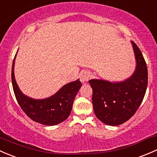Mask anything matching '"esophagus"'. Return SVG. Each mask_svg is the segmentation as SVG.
<instances>
[{
  "label": "esophagus",
  "mask_w": 157,
  "mask_h": 157,
  "mask_svg": "<svg viewBox=\"0 0 157 157\" xmlns=\"http://www.w3.org/2000/svg\"><path fill=\"white\" fill-rule=\"evenodd\" d=\"M90 77V72L88 71H82L80 74H79V78H80V81L82 83H85L89 80Z\"/></svg>",
  "instance_id": "obj_1"
}]
</instances>
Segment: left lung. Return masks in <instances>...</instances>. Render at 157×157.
I'll return each instance as SVG.
<instances>
[{
	"instance_id": "left-lung-1",
	"label": "left lung",
	"mask_w": 157,
	"mask_h": 157,
	"mask_svg": "<svg viewBox=\"0 0 157 157\" xmlns=\"http://www.w3.org/2000/svg\"><path fill=\"white\" fill-rule=\"evenodd\" d=\"M136 67L130 77L121 82L104 79L89 80L92 90V103L95 116L108 125H119L128 120L144 98L147 87V68L142 53L131 41Z\"/></svg>"
}]
</instances>
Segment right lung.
I'll use <instances>...</instances> for the list:
<instances>
[{"mask_svg": "<svg viewBox=\"0 0 157 157\" xmlns=\"http://www.w3.org/2000/svg\"><path fill=\"white\" fill-rule=\"evenodd\" d=\"M16 56L13 61L11 78L16 98L24 113L33 121L45 125H55L65 121L70 115L74 100L82 87L79 79L66 84L49 98L34 99L24 94L17 85L14 75Z\"/></svg>", "mask_w": 157, "mask_h": 157, "instance_id": "add662e5", "label": "right lung"}]
</instances>
